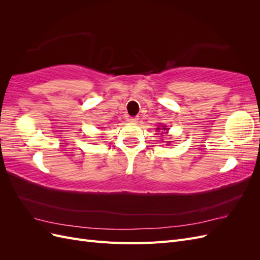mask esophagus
<instances>
[{
	"instance_id": "1",
	"label": "esophagus",
	"mask_w": 260,
	"mask_h": 260,
	"mask_svg": "<svg viewBox=\"0 0 260 260\" xmlns=\"http://www.w3.org/2000/svg\"><path fill=\"white\" fill-rule=\"evenodd\" d=\"M129 122H131V123H138V121H139V118H137V117H133V118H129Z\"/></svg>"
}]
</instances>
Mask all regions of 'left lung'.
Wrapping results in <instances>:
<instances>
[{
	"mask_svg": "<svg viewBox=\"0 0 260 260\" xmlns=\"http://www.w3.org/2000/svg\"><path fill=\"white\" fill-rule=\"evenodd\" d=\"M156 130L159 132V130H162V131H165V132H161V135H166V133H168V130H169V128H167L166 125H162V127H157L156 128Z\"/></svg>",
	"mask_w": 260,
	"mask_h": 260,
	"instance_id": "8db88e82",
	"label": "left lung"
}]
</instances>
